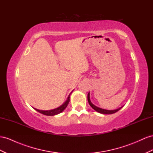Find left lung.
Instances as JSON below:
<instances>
[{"instance_id":"1","label":"left lung","mask_w":153,"mask_h":153,"mask_svg":"<svg viewBox=\"0 0 153 153\" xmlns=\"http://www.w3.org/2000/svg\"><path fill=\"white\" fill-rule=\"evenodd\" d=\"M88 102L89 105H91V107H92V108L95 110L96 111H97V112L100 113L101 114H113L114 113L117 112V111H118L122 107H120V108L118 109H114V110H107V109H102L100 108V107H98L96 105H94L93 103L91 102V100H90V93L89 92L88 94Z\"/></svg>"}]
</instances>
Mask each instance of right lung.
Wrapping results in <instances>:
<instances>
[{
    "label": "right lung",
    "mask_w": 153,
    "mask_h": 153,
    "mask_svg": "<svg viewBox=\"0 0 153 153\" xmlns=\"http://www.w3.org/2000/svg\"><path fill=\"white\" fill-rule=\"evenodd\" d=\"M73 91H72L71 92V93L69 94V96L68 97L67 100L65 101V102L64 103V104L62 105H61L60 107H57V108H55L54 109H51V110H48V111L39 110V109H35V108H34V109L36 111H38V112H39L40 113H42V114H43L44 115H47V116H54V115L59 114V113L62 112V111L65 108H66V107L68 106L69 102V100H70V95H71V94L72 93Z\"/></svg>",
    "instance_id": "add662e5"
}]
</instances>
